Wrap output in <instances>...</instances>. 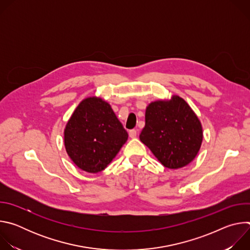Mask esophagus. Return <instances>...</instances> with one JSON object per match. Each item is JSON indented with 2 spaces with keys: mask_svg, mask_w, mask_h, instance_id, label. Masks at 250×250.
<instances>
[{
  "mask_svg": "<svg viewBox=\"0 0 250 250\" xmlns=\"http://www.w3.org/2000/svg\"><path fill=\"white\" fill-rule=\"evenodd\" d=\"M136 134H137V130H136V129H130V130H129V137L135 138V137H136Z\"/></svg>",
  "mask_w": 250,
  "mask_h": 250,
  "instance_id": "esophagus-1",
  "label": "esophagus"
}]
</instances>
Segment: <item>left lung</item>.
Returning <instances> with one entry per match:
<instances>
[{
  "instance_id": "1",
  "label": "left lung",
  "mask_w": 250,
  "mask_h": 250,
  "mask_svg": "<svg viewBox=\"0 0 250 250\" xmlns=\"http://www.w3.org/2000/svg\"><path fill=\"white\" fill-rule=\"evenodd\" d=\"M139 139L164 167L179 169L197 156L203 141V127L189 104L173 95L171 99L148 104L146 125Z\"/></svg>"
}]
</instances>
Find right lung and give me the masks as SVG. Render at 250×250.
<instances>
[{
	"label": "right lung",
	"instance_id": "obj_1",
	"mask_svg": "<svg viewBox=\"0 0 250 250\" xmlns=\"http://www.w3.org/2000/svg\"><path fill=\"white\" fill-rule=\"evenodd\" d=\"M128 138L111 104L100 97L80 102L64 128V146L73 163L88 173L103 171Z\"/></svg>",
	"mask_w": 250,
	"mask_h": 250
}]
</instances>
